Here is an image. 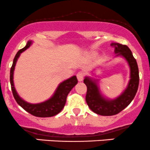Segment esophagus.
<instances>
[{
    "label": "esophagus",
    "instance_id": "esophagus-1",
    "mask_svg": "<svg viewBox=\"0 0 150 150\" xmlns=\"http://www.w3.org/2000/svg\"><path fill=\"white\" fill-rule=\"evenodd\" d=\"M84 73H82V72H78V73L76 74L77 79H78L79 81H82L83 79H84Z\"/></svg>",
    "mask_w": 150,
    "mask_h": 150
}]
</instances>
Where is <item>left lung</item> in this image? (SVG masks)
Returning a JSON list of instances; mask_svg holds the SVG:
<instances>
[{
    "label": "left lung",
    "mask_w": 150,
    "mask_h": 150,
    "mask_svg": "<svg viewBox=\"0 0 150 150\" xmlns=\"http://www.w3.org/2000/svg\"><path fill=\"white\" fill-rule=\"evenodd\" d=\"M111 46L115 48L117 55L123 56L128 63L130 68V79L127 89L120 97L115 100H109L100 94L96 81L88 77L84 79V83L87 86L86 102L93 112L102 116L117 115L127 107L134 98L139 83L137 63L128 47L119 43H112Z\"/></svg>",
    "instance_id": "left-lung-1"
}]
</instances>
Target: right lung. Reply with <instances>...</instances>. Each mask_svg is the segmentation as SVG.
<instances>
[{
  "mask_svg": "<svg viewBox=\"0 0 150 150\" xmlns=\"http://www.w3.org/2000/svg\"><path fill=\"white\" fill-rule=\"evenodd\" d=\"M30 44L31 41H28L26 46L24 48L19 50L18 52L16 54L15 57L14 58L13 64L11 66V70H10V83H11V90H12L13 96H14V98L16 101H17V103L22 108H23L26 112H28V113L33 115V116L38 117H50L54 116V115L60 113L62 109H63V108L64 107L66 102V98H67L69 92L77 84L78 80H77L76 76H74L71 77L69 79L60 83L57 90H56L54 96L50 99L43 102V103H37V104H31V103H27L26 101L23 100L18 96L14 87L13 74H14L16 62H17L19 56L20 55V53L26 50L30 46Z\"/></svg>",
  "mask_w": 150,
  "mask_h": 150,
  "instance_id": "add662e5",
  "label": "right lung"
}]
</instances>
